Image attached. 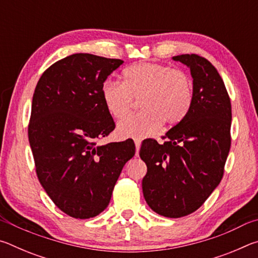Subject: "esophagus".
I'll use <instances>...</instances> for the list:
<instances>
[{"label":"esophagus","mask_w":258,"mask_h":258,"mask_svg":"<svg viewBox=\"0 0 258 258\" xmlns=\"http://www.w3.org/2000/svg\"><path fill=\"white\" fill-rule=\"evenodd\" d=\"M134 143H135V149H137V156H139L140 147H141V140H140V139H134Z\"/></svg>","instance_id":"esophagus-1"}]
</instances>
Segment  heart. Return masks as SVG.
Listing matches in <instances>:
<instances>
[{
    "label": "heart",
    "mask_w": 258,
    "mask_h": 258,
    "mask_svg": "<svg viewBox=\"0 0 258 258\" xmlns=\"http://www.w3.org/2000/svg\"><path fill=\"white\" fill-rule=\"evenodd\" d=\"M104 107L113 118L130 111L133 98L140 99L141 111L117 124L119 138H146L164 123L173 126L189 112L194 90L185 73L160 63L141 62L125 69L123 83L107 80L101 87Z\"/></svg>",
    "instance_id": "1"
}]
</instances>
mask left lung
<instances>
[{
    "instance_id": "obj_1",
    "label": "left lung",
    "mask_w": 258,
    "mask_h": 258,
    "mask_svg": "<svg viewBox=\"0 0 258 258\" xmlns=\"http://www.w3.org/2000/svg\"><path fill=\"white\" fill-rule=\"evenodd\" d=\"M190 69L194 100L189 112L159 145L148 140L140 157L147 165L142 191L161 216H186L202 206L220 184L231 138V102L224 82L207 59L197 54L172 58Z\"/></svg>"
}]
</instances>
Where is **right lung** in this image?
I'll use <instances>...</instances> for the list:
<instances>
[{
    "label": "right lung",
    "instance_id": "1",
    "mask_svg": "<svg viewBox=\"0 0 258 258\" xmlns=\"http://www.w3.org/2000/svg\"><path fill=\"white\" fill-rule=\"evenodd\" d=\"M124 61L75 53L38 81L28 127L37 177L56 207L74 218L107 208L134 142L97 145L115 128L101 97L103 82Z\"/></svg>",
    "mask_w": 258,
    "mask_h": 258
}]
</instances>
